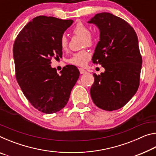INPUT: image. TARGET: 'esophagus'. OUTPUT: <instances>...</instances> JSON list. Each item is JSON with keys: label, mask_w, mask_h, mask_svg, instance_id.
Returning <instances> with one entry per match:
<instances>
[{"label": "esophagus", "mask_w": 156, "mask_h": 156, "mask_svg": "<svg viewBox=\"0 0 156 156\" xmlns=\"http://www.w3.org/2000/svg\"><path fill=\"white\" fill-rule=\"evenodd\" d=\"M79 71H80V73H81V74H83V73H87V71L84 70L83 68H79Z\"/></svg>", "instance_id": "34e87169"}]
</instances>
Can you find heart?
<instances>
[{
    "mask_svg": "<svg viewBox=\"0 0 156 156\" xmlns=\"http://www.w3.org/2000/svg\"><path fill=\"white\" fill-rule=\"evenodd\" d=\"M72 32L76 36L83 37V46L91 47L95 42V37L93 34L89 31L88 26L82 23H78L73 28ZM60 46L63 51H66L68 48V39L65 35H62L60 38ZM91 58V54L87 50L83 49L73 54L72 58L69 59V62L77 66L85 65Z\"/></svg>",
    "mask_w": 156,
    "mask_h": 156,
    "instance_id": "1",
    "label": "heart"
}]
</instances>
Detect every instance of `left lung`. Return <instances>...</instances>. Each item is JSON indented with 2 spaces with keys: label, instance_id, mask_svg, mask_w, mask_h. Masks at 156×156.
<instances>
[{
  "label": "left lung",
  "instance_id": "left-lung-1",
  "mask_svg": "<svg viewBox=\"0 0 156 156\" xmlns=\"http://www.w3.org/2000/svg\"><path fill=\"white\" fill-rule=\"evenodd\" d=\"M88 23L100 30L92 62L105 69L100 75L93 74L91 98L100 109L117 110L127 103L139 87L142 59L138 37L126 21L110 13L97 14Z\"/></svg>",
  "mask_w": 156,
  "mask_h": 156
}]
</instances>
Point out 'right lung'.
Masks as SVG:
<instances>
[{
    "mask_svg": "<svg viewBox=\"0 0 156 156\" xmlns=\"http://www.w3.org/2000/svg\"><path fill=\"white\" fill-rule=\"evenodd\" d=\"M73 22L39 16L23 28L14 42L16 78L26 98L43 113L64 108L80 76L74 65H66L60 75L51 67L53 58L62 57L60 38Z\"/></svg>",
    "mask_w": 156,
    "mask_h": 156,
    "instance_id": "1",
    "label": "right lung"
}]
</instances>
